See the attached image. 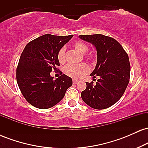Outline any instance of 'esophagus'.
<instances>
[{
    "mask_svg": "<svg viewBox=\"0 0 148 148\" xmlns=\"http://www.w3.org/2000/svg\"><path fill=\"white\" fill-rule=\"evenodd\" d=\"M78 82H79V81H78V80L73 79V84H76Z\"/></svg>",
    "mask_w": 148,
    "mask_h": 148,
    "instance_id": "1",
    "label": "esophagus"
}]
</instances>
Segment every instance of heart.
Segmentation results:
<instances>
[{"mask_svg":"<svg viewBox=\"0 0 148 148\" xmlns=\"http://www.w3.org/2000/svg\"><path fill=\"white\" fill-rule=\"evenodd\" d=\"M74 48L76 51L81 54H85L88 51V47L86 44L82 42H76L74 44ZM58 58L60 63L64 62V48L60 49L58 53ZM89 58L92 59L93 56L90 55ZM89 72V67L86 64L81 63L79 64H68L64 69V72L67 76L74 79H79Z\"/></svg>","mask_w":148,"mask_h":148,"instance_id":"obj_1","label":"heart"}]
</instances>
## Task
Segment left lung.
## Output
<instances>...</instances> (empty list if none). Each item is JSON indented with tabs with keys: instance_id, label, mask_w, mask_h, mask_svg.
<instances>
[{
	"instance_id": "1",
	"label": "left lung",
	"mask_w": 148,
	"mask_h": 148,
	"mask_svg": "<svg viewBox=\"0 0 148 148\" xmlns=\"http://www.w3.org/2000/svg\"><path fill=\"white\" fill-rule=\"evenodd\" d=\"M79 37L95 47L97 64L90 76L99 77L96 84H93V81L86 83L81 98L86 104L95 109L108 108L121 98L130 81L128 55L112 37L101 34L81 35Z\"/></svg>"
}]
</instances>
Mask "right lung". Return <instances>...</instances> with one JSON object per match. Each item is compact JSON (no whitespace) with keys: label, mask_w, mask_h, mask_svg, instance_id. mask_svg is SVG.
I'll list each match as a JSON object with an SVG mask.
<instances>
[{"label":"right lung","mask_w":148,"mask_h":148,"mask_svg":"<svg viewBox=\"0 0 148 148\" xmlns=\"http://www.w3.org/2000/svg\"><path fill=\"white\" fill-rule=\"evenodd\" d=\"M72 37L46 34L25 46L16 69V81L22 95L32 106L40 109L51 108L72 86V78L62 74L54 80L50 74L52 69L57 70L60 66L58 53Z\"/></svg>","instance_id":"1"}]
</instances>
